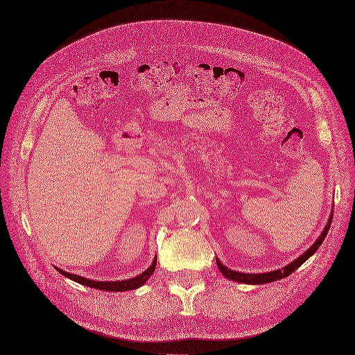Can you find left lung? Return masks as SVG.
Here are the masks:
<instances>
[{
	"label": "left lung",
	"instance_id": "1",
	"mask_svg": "<svg viewBox=\"0 0 355 355\" xmlns=\"http://www.w3.org/2000/svg\"><path fill=\"white\" fill-rule=\"evenodd\" d=\"M332 216H334V212H332V215H331V218H329V220H327V224H326V228H324V231L320 234V237L316 240V243H314L309 250L304 253V254H301L298 259H295L294 261H291L290 265L288 266H285L284 269H278V270H272V272H268V273H241V272H235V270H231V269H228V268H225L224 265L220 263L219 261V259H216V263H218V268H219V270H220V273L224 275L225 278H228V279H231V281H235V282H243V284H252V285H257V284H268V282H273V281H279V279H282V278H285V277H290V275L295 270V269H298L301 265L304 263V261L318 250V248L320 247V244L323 243V240H324V237H326V234H327V231H329V227H331V222H332Z\"/></svg>",
	"mask_w": 355,
	"mask_h": 355
}]
</instances>
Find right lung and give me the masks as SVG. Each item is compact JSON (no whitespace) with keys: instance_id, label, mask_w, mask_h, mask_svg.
<instances>
[{"instance_id":"right-lung-1","label":"right lung","mask_w":355,"mask_h":355,"mask_svg":"<svg viewBox=\"0 0 355 355\" xmlns=\"http://www.w3.org/2000/svg\"><path fill=\"white\" fill-rule=\"evenodd\" d=\"M155 268H156V257L153 260V263L149 269L144 270L143 273H140L139 277L136 278H131V279H127V281H114V282H99V281H92V279H86V278H82L78 277V275H73V273H69L65 270H61L57 268V270L64 275V277H67L78 284L82 285H86V286H90V288H96V290H102V291H130V290H136V288L141 286L144 282H146L149 279L150 275L155 272Z\"/></svg>"}]
</instances>
